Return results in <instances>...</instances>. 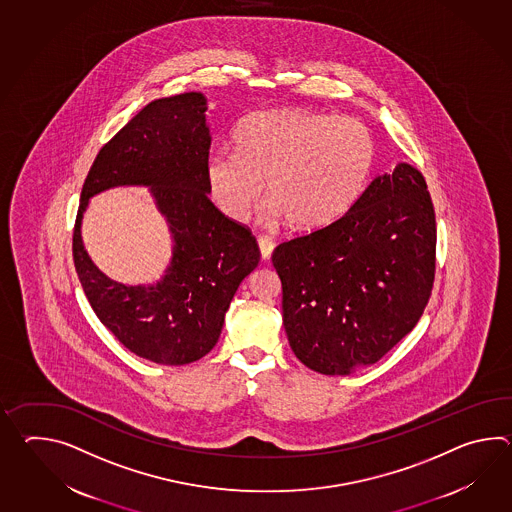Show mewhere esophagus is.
<instances>
[{
	"label": "esophagus",
	"mask_w": 512,
	"mask_h": 512,
	"mask_svg": "<svg viewBox=\"0 0 512 512\" xmlns=\"http://www.w3.org/2000/svg\"><path fill=\"white\" fill-rule=\"evenodd\" d=\"M257 242H259V250H261L262 259H270L273 246H275L273 240L270 239V237H266V235H261V237L257 239Z\"/></svg>",
	"instance_id": "esophagus-1"
}]
</instances>
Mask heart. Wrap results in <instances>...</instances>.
<instances>
[{"label": "heart", "mask_w": 512, "mask_h": 512, "mask_svg": "<svg viewBox=\"0 0 512 512\" xmlns=\"http://www.w3.org/2000/svg\"><path fill=\"white\" fill-rule=\"evenodd\" d=\"M233 143L235 152L207 158L205 182L220 211L237 222L253 213L266 182L275 215L292 228H325L353 209L375 167L367 126L301 108L248 115Z\"/></svg>", "instance_id": "obj_1"}]
</instances>
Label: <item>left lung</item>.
<instances>
[{
    "mask_svg": "<svg viewBox=\"0 0 512 512\" xmlns=\"http://www.w3.org/2000/svg\"><path fill=\"white\" fill-rule=\"evenodd\" d=\"M421 172L376 176L340 220L273 250L290 347L321 375L376 364L421 319L435 277V213Z\"/></svg>",
    "mask_w": 512,
    "mask_h": 512,
    "instance_id": "1",
    "label": "left lung"
}]
</instances>
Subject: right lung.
I'll use <instances>...</instances> for the list:
<instances>
[{"label": "right lung", "instance_id": "right-lung-1", "mask_svg": "<svg viewBox=\"0 0 512 512\" xmlns=\"http://www.w3.org/2000/svg\"><path fill=\"white\" fill-rule=\"evenodd\" d=\"M207 99L189 91L147 104L97 154L82 185L73 261L93 312L128 351L163 365L200 360L220 338L229 303L261 259L250 229L207 198ZM151 187L172 231L173 259L156 285L104 276L79 237L89 198L114 186Z\"/></svg>", "mask_w": 512, "mask_h": 512}]
</instances>
